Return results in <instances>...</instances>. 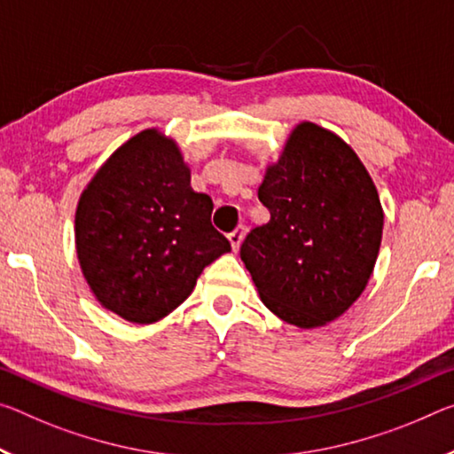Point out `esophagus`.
Masks as SVG:
<instances>
[{"label": "esophagus", "instance_id": "34e87169", "mask_svg": "<svg viewBox=\"0 0 454 454\" xmlns=\"http://www.w3.org/2000/svg\"><path fill=\"white\" fill-rule=\"evenodd\" d=\"M244 239V226H239L236 230H232V232L228 234V240H230V247H232V250L236 253V250L240 248V242Z\"/></svg>", "mask_w": 454, "mask_h": 454}]
</instances>
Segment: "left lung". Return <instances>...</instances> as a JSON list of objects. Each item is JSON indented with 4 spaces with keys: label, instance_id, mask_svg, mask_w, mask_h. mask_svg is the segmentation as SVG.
<instances>
[{
    "label": "left lung",
    "instance_id": "1",
    "mask_svg": "<svg viewBox=\"0 0 454 454\" xmlns=\"http://www.w3.org/2000/svg\"><path fill=\"white\" fill-rule=\"evenodd\" d=\"M258 200L270 220L247 234L240 258L262 303L303 329L340 317L368 285L384 228L354 149L319 125H297Z\"/></svg>",
    "mask_w": 454,
    "mask_h": 454
}]
</instances>
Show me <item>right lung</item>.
Returning <instances> with one entry per match:
<instances>
[{"mask_svg":"<svg viewBox=\"0 0 454 454\" xmlns=\"http://www.w3.org/2000/svg\"><path fill=\"white\" fill-rule=\"evenodd\" d=\"M210 196L190 188L177 145L155 129L106 160L76 207V254L98 303L131 323L182 305L200 272L230 250Z\"/></svg>","mask_w":454,"mask_h":454,"instance_id":"obj_1","label":"right lung"}]
</instances>
